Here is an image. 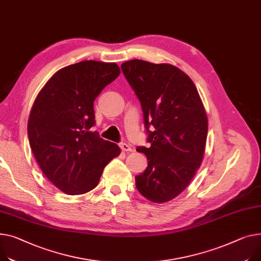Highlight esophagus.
<instances>
[{
  "mask_svg": "<svg viewBox=\"0 0 261 261\" xmlns=\"http://www.w3.org/2000/svg\"><path fill=\"white\" fill-rule=\"evenodd\" d=\"M119 147H120L121 151H124V152L132 151V148H131L128 144H126V143H120V144H119Z\"/></svg>",
  "mask_w": 261,
  "mask_h": 261,
  "instance_id": "obj_1",
  "label": "esophagus"
}]
</instances>
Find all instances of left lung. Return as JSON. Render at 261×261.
Segmentation results:
<instances>
[{
    "label": "left lung",
    "mask_w": 261,
    "mask_h": 261,
    "mask_svg": "<svg viewBox=\"0 0 261 261\" xmlns=\"http://www.w3.org/2000/svg\"><path fill=\"white\" fill-rule=\"evenodd\" d=\"M121 70L141 101L151 145L136 149L148 160L135 177L136 188L153 202H167L182 192L201 165L205 110L192 80L175 66L131 60Z\"/></svg>",
    "instance_id": "1"
}]
</instances>
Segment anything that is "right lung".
Wrapping results in <instances>:
<instances>
[{
  "label": "right lung",
  "mask_w": 261,
  "mask_h": 261,
  "mask_svg": "<svg viewBox=\"0 0 261 261\" xmlns=\"http://www.w3.org/2000/svg\"><path fill=\"white\" fill-rule=\"evenodd\" d=\"M120 73L115 63L83 61L62 68L38 94L28 119V138L45 176L62 192L80 195L94 189L103 168L119 155L102 140L93 102Z\"/></svg>",
  "instance_id": "add662e5"
}]
</instances>
